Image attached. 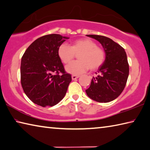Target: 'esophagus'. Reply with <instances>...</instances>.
<instances>
[{
  "mask_svg": "<svg viewBox=\"0 0 150 150\" xmlns=\"http://www.w3.org/2000/svg\"><path fill=\"white\" fill-rule=\"evenodd\" d=\"M79 77V75H72L71 76V78H72V79L73 80H75V79H78Z\"/></svg>",
  "mask_w": 150,
  "mask_h": 150,
  "instance_id": "esophagus-1",
  "label": "esophagus"
}]
</instances>
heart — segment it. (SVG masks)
Masks as SVG:
<instances>
[{"label": "heart", "instance_id": "obj_1", "mask_svg": "<svg viewBox=\"0 0 150 150\" xmlns=\"http://www.w3.org/2000/svg\"><path fill=\"white\" fill-rule=\"evenodd\" d=\"M58 56L62 62L67 64L78 54V61L71 62L66 67V71L77 75L86 71L89 68L96 70L102 66L105 59V51L97 47L96 43L89 39L73 41L70 47L63 44L58 48Z\"/></svg>", "mask_w": 150, "mask_h": 150}]
</instances>
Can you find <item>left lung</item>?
Returning a JSON list of instances; mask_svg holds the SVG:
<instances>
[{
  "label": "left lung",
  "mask_w": 150,
  "mask_h": 150,
  "mask_svg": "<svg viewBox=\"0 0 150 150\" xmlns=\"http://www.w3.org/2000/svg\"><path fill=\"white\" fill-rule=\"evenodd\" d=\"M98 40L103 48L105 59L98 68V75L93 77L86 93L90 98L106 103L117 98L126 85L129 73L125 49L112 39L102 35H87Z\"/></svg>",
  "instance_id": "left-lung-1"
}]
</instances>
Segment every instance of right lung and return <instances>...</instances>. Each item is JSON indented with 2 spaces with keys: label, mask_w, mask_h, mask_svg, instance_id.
<instances>
[{
  "label": "right lung",
  "mask_w": 150,
  "mask_h": 150,
  "mask_svg": "<svg viewBox=\"0 0 150 150\" xmlns=\"http://www.w3.org/2000/svg\"><path fill=\"white\" fill-rule=\"evenodd\" d=\"M68 39L58 34L45 35L35 40L21 58V86L35 104L52 107L66 95L71 76L65 71L58 51Z\"/></svg>",
  "instance_id": "obj_1"
}]
</instances>
